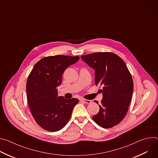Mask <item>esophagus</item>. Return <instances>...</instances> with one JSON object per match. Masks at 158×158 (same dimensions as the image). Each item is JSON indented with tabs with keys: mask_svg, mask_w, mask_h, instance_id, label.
Wrapping results in <instances>:
<instances>
[{
	"mask_svg": "<svg viewBox=\"0 0 158 158\" xmlns=\"http://www.w3.org/2000/svg\"><path fill=\"white\" fill-rule=\"evenodd\" d=\"M81 101L84 102V103H86V104H89L91 102V100H87V99H81Z\"/></svg>",
	"mask_w": 158,
	"mask_h": 158,
	"instance_id": "obj_1",
	"label": "esophagus"
}]
</instances>
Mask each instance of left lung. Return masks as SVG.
<instances>
[{"label":"left lung","mask_w":158,"mask_h":158,"mask_svg":"<svg viewBox=\"0 0 158 158\" xmlns=\"http://www.w3.org/2000/svg\"><path fill=\"white\" fill-rule=\"evenodd\" d=\"M81 57L95 70L96 85L102 86V100L93 120L104 128L117 125L125 117L132 96L133 81L126 64L112 52H96Z\"/></svg>","instance_id":"8db88e82"}]
</instances>
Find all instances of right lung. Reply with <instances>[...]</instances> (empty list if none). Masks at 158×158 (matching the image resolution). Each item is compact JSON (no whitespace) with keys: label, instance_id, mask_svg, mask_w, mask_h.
Returning <instances> with one entry per match:
<instances>
[{"label":"right lung","instance_id":"add662e5","mask_svg":"<svg viewBox=\"0 0 158 158\" xmlns=\"http://www.w3.org/2000/svg\"><path fill=\"white\" fill-rule=\"evenodd\" d=\"M79 59V56L63 55L44 57L29 75L26 84L29 107L36 123L45 130L55 132L62 129L79 102L76 98L58 96L57 93L63 73Z\"/></svg>","mask_w":158,"mask_h":158}]
</instances>
